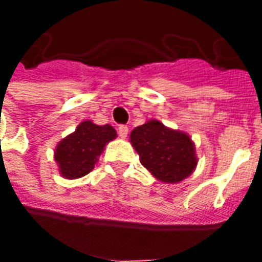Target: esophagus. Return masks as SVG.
<instances>
[{
    "label": "esophagus",
    "mask_w": 262,
    "mask_h": 262,
    "mask_svg": "<svg viewBox=\"0 0 262 262\" xmlns=\"http://www.w3.org/2000/svg\"><path fill=\"white\" fill-rule=\"evenodd\" d=\"M127 133H129V129H127V126L120 125L119 127H118V135H119L120 139H126V137H127Z\"/></svg>",
    "instance_id": "obj_1"
}]
</instances>
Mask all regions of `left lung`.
Returning a JSON list of instances; mask_svg holds the SVG:
<instances>
[{
	"mask_svg": "<svg viewBox=\"0 0 262 262\" xmlns=\"http://www.w3.org/2000/svg\"><path fill=\"white\" fill-rule=\"evenodd\" d=\"M130 143L140 163L165 184H178L192 174L198 164L195 143L188 133L174 130L150 119L130 133Z\"/></svg>",
	"mask_w": 262,
	"mask_h": 262,
	"instance_id": "1",
	"label": "left lung"
}]
</instances>
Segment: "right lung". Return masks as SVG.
Returning a JSON list of instances; mask_svg holds the SVG:
<instances>
[{
  "label": "right lung",
  "mask_w": 262,
  "mask_h": 262,
  "mask_svg": "<svg viewBox=\"0 0 262 262\" xmlns=\"http://www.w3.org/2000/svg\"><path fill=\"white\" fill-rule=\"evenodd\" d=\"M116 139V130L111 125H95L84 120L73 133L60 140L54 150V160L60 176L75 180L94 170L105 146Z\"/></svg>",
  "instance_id": "right-lung-1"
}]
</instances>
